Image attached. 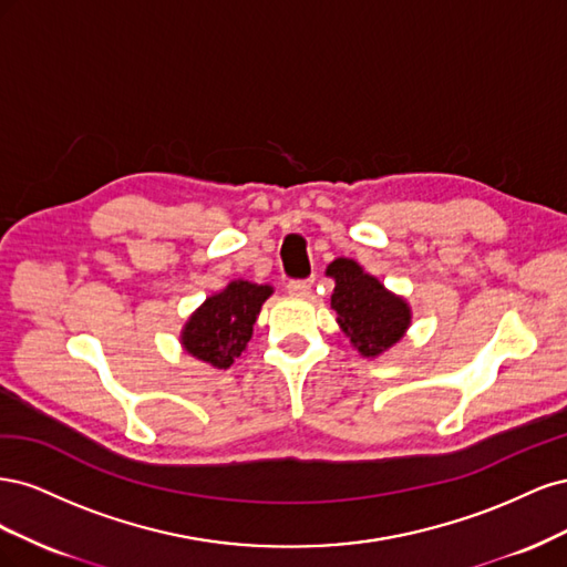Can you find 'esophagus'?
<instances>
[{
	"mask_svg": "<svg viewBox=\"0 0 567 567\" xmlns=\"http://www.w3.org/2000/svg\"><path fill=\"white\" fill-rule=\"evenodd\" d=\"M286 288L290 296H307L312 290V279H293V281H288Z\"/></svg>",
	"mask_w": 567,
	"mask_h": 567,
	"instance_id": "1",
	"label": "esophagus"
}]
</instances>
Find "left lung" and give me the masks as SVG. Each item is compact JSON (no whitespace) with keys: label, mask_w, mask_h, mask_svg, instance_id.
<instances>
[{"label":"left lung","mask_w":567,"mask_h":567,"mask_svg":"<svg viewBox=\"0 0 567 567\" xmlns=\"http://www.w3.org/2000/svg\"><path fill=\"white\" fill-rule=\"evenodd\" d=\"M326 274L336 279L331 307L338 312V323L364 357L381 354L404 336L411 321L409 307L388 293L379 279L348 257H338Z\"/></svg>","instance_id":"1"}]
</instances>
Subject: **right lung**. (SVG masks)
<instances>
[{
    "label": "right lung",
    "mask_w": 567,
    "mask_h": 567,
    "mask_svg": "<svg viewBox=\"0 0 567 567\" xmlns=\"http://www.w3.org/2000/svg\"><path fill=\"white\" fill-rule=\"evenodd\" d=\"M271 286L231 281L221 293L205 300L186 321L182 342L188 354L215 369H227L241 354Z\"/></svg>",
    "instance_id": "right-lung-1"
}]
</instances>
